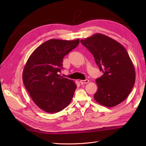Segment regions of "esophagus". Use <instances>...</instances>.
<instances>
[{
  "mask_svg": "<svg viewBox=\"0 0 146 146\" xmlns=\"http://www.w3.org/2000/svg\"><path fill=\"white\" fill-rule=\"evenodd\" d=\"M89 80L88 79H86V80H81L80 81V83L82 84V85H84V84H86L88 83H89Z\"/></svg>",
  "mask_w": 146,
  "mask_h": 146,
  "instance_id": "34e87169",
  "label": "esophagus"
}]
</instances>
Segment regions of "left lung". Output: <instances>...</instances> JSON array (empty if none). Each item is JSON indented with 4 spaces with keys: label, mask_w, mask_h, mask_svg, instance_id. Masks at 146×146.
Returning <instances> with one entry per match:
<instances>
[{
    "label": "left lung",
    "mask_w": 146,
    "mask_h": 146,
    "mask_svg": "<svg viewBox=\"0 0 146 146\" xmlns=\"http://www.w3.org/2000/svg\"><path fill=\"white\" fill-rule=\"evenodd\" d=\"M80 42L94 55L104 74L96 80L98 89L95 100L104 106L113 107L123 102L134 86L135 72L128 54L119 42L97 33Z\"/></svg>",
    "instance_id": "8db88e82"
}]
</instances>
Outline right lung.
<instances>
[{"label":"right lung","mask_w":146,"mask_h":146,"mask_svg":"<svg viewBox=\"0 0 146 146\" xmlns=\"http://www.w3.org/2000/svg\"><path fill=\"white\" fill-rule=\"evenodd\" d=\"M79 41L51 39L37 47L27 61L23 82L36 105L46 112H59L72 101L77 86L58 73L64 57L77 47Z\"/></svg>","instance_id":"obj_1"}]
</instances>
